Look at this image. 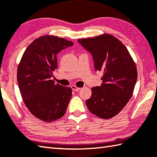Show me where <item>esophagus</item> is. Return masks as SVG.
Wrapping results in <instances>:
<instances>
[{"label": "esophagus", "instance_id": "34e87169", "mask_svg": "<svg viewBox=\"0 0 157 157\" xmlns=\"http://www.w3.org/2000/svg\"><path fill=\"white\" fill-rule=\"evenodd\" d=\"M71 89L73 90V91H75V92H78L79 91V90L81 89V88H79V87H77L76 86H71Z\"/></svg>", "mask_w": 157, "mask_h": 157}]
</instances>
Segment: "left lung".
<instances>
[{
    "mask_svg": "<svg viewBox=\"0 0 157 157\" xmlns=\"http://www.w3.org/2000/svg\"><path fill=\"white\" fill-rule=\"evenodd\" d=\"M78 42L91 53L96 71L103 72L102 84L92 88V96L86 104L92 114L111 119L132 98L138 77L136 63L125 45L111 34L78 39Z\"/></svg>",
    "mask_w": 157,
    "mask_h": 157,
    "instance_id": "obj_1",
    "label": "left lung"
}]
</instances>
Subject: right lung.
Segmentation results:
<instances>
[{"label":"right lung","mask_w":157,"mask_h":157,"mask_svg":"<svg viewBox=\"0 0 157 157\" xmlns=\"http://www.w3.org/2000/svg\"><path fill=\"white\" fill-rule=\"evenodd\" d=\"M73 44L57 36H40L28 46L18 65L17 78L23 101L32 114L43 121L60 119L67 108L71 88L55 84L51 78L57 69L56 55Z\"/></svg>","instance_id":"obj_1"}]
</instances>
